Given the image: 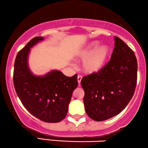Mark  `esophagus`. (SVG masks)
Masks as SVG:
<instances>
[{
  "label": "esophagus",
  "instance_id": "obj_1",
  "mask_svg": "<svg viewBox=\"0 0 148 148\" xmlns=\"http://www.w3.org/2000/svg\"><path fill=\"white\" fill-rule=\"evenodd\" d=\"M82 76L80 75H79L77 76V82H78V84H80L81 82V80H82Z\"/></svg>",
  "mask_w": 148,
  "mask_h": 148
}]
</instances>
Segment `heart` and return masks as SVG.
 Returning a JSON list of instances; mask_svg holds the SVG:
<instances>
[{
	"mask_svg": "<svg viewBox=\"0 0 148 148\" xmlns=\"http://www.w3.org/2000/svg\"><path fill=\"white\" fill-rule=\"evenodd\" d=\"M98 41L88 43L77 55V58L84 60L83 71L87 74H94L102 69L108 59L110 50L106 45L98 46Z\"/></svg>",
	"mask_w": 148,
	"mask_h": 148,
	"instance_id": "heart-1",
	"label": "heart"
}]
</instances>
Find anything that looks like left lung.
I'll return each mask as SVG.
<instances>
[{"label": "left lung", "mask_w": 148, "mask_h": 148, "mask_svg": "<svg viewBox=\"0 0 148 148\" xmlns=\"http://www.w3.org/2000/svg\"><path fill=\"white\" fill-rule=\"evenodd\" d=\"M111 60L100 71L83 77L84 104L87 115L103 121L120 114L134 93L137 81L136 57L133 50L115 36Z\"/></svg>", "instance_id": "1"}]
</instances>
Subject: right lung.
<instances>
[{
	"instance_id": "obj_1",
	"label": "right lung",
	"mask_w": 148,
	"mask_h": 148,
	"mask_svg": "<svg viewBox=\"0 0 148 148\" xmlns=\"http://www.w3.org/2000/svg\"><path fill=\"white\" fill-rule=\"evenodd\" d=\"M36 36L17 54L14 69V85L23 105L41 121L58 123L66 116L73 92L77 86V75H64L53 70L42 76L34 75L28 66L30 48L43 41Z\"/></svg>"
}]
</instances>
